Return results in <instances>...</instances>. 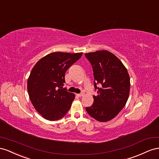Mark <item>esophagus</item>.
<instances>
[{"label": "esophagus", "instance_id": "34e87169", "mask_svg": "<svg viewBox=\"0 0 159 159\" xmlns=\"http://www.w3.org/2000/svg\"><path fill=\"white\" fill-rule=\"evenodd\" d=\"M83 93H80V94H76V96L78 97H83Z\"/></svg>", "mask_w": 159, "mask_h": 159}]
</instances>
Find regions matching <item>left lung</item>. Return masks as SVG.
I'll return each instance as SVG.
<instances>
[{
    "label": "left lung",
    "mask_w": 159,
    "mask_h": 159,
    "mask_svg": "<svg viewBox=\"0 0 159 159\" xmlns=\"http://www.w3.org/2000/svg\"><path fill=\"white\" fill-rule=\"evenodd\" d=\"M85 56L92 65L97 91L93 105L86 111L98 121L111 120L127 102L130 87L129 72L120 59L105 50L85 53Z\"/></svg>",
    "instance_id": "left-lung-1"
}]
</instances>
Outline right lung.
Returning a JSON list of instances; mask_svg holds the SVG:
<instances>
[{
	"label": "right lung",
	"mask_w": 159,
	"mask_h": 159,
	"mask_svg": "<svg viewBox=\"0 0 159 159\" xmlns=\"http://www.w3.org/2000/svg\"><path fill=\"white\" fill-rule=\"evenodd\" d=\"M82 55L83 52H52L32 69L27 90L33 107L45 119L59 120L69 111L75 95L62 89L65 72Z\"/></svg>",
	"instance_id": "add662e5"
}]
</instances>
